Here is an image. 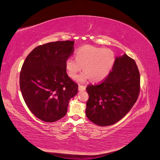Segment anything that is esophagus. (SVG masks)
Segmentation results:
<instances>
[{"label":"esophagus","mask_w":160,"mask_h":160,"mask_svg":"<svg viewBox=\"0 0 160 160\" xmlns=\"http://www.w3.org/2000/svg\"><path fill=\"white\" fill-rule=\"evenodd\" d=\"M85 88H86V86L85 85H81V84L79 85V91L85 90Z\"/></svg>","instance_id":"1"}]
</instances>
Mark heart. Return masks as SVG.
Masks as SVG:
<instances>
[{
	"label": "heart",
	"instance_id": "b5f03b06",
	"mask_svg": "<svg viewBox=\"0 0 160 160\" xmlns=\"http://www.w3.org/2000/svg\"><path fill=\"white\" fill-rule=\"evenodd\" d=\"M75 59L69 57L65 61V69L71 78H75L83 67L84 72L77 77L79 81L89 79L93 83L102 81L108 76L115 61L114 52L110 49L84 45L75 52Z\"/></svg>",
	"mask_w": 160,
	"mask_h": 160
}]
</instances>
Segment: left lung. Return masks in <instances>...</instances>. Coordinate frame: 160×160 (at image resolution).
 <instances>
[{
    "instance_id": "obj_1",
    "label": "left lung",
    "mask_w": 160,
    "mask_h": 160,
    "mask_svg": "<svg viewBox=\"0 0 160 160\" xmlns=\"http://www.w3.org/2000/svg\"><path fill=\"white\" fill-rule=\"evenodd\" d=\"M89 95L85 114L99 126L117 123L136 102L140 91V75L132 58L117 57L108 76L97 85L86 88Z\"/></svg>"
}]
</instances>
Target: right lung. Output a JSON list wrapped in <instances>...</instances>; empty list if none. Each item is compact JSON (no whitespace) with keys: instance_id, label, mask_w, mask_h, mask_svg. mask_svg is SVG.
Masks as SVG:
<instances>
[{"instance_id":"add662e5","label":"right lung","mask_w":160,"mask_h":160,"mask_svg":"<svg viewBox=\"0 0 160 160\" xmlns=\"http://www.w3.org/2000/svg\"><path fill=\"white\" fill-rule=\"evenodd\" d=\"M74 41L48 42L35 48L22 66L20 89L28 108L37 118L54 122L63 118L78 84L67 75L65 61L74 51Z\"/></svg>"}]
</instances>
